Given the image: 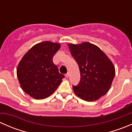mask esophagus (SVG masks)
<instances>
[{
    "mask_svg": "<svg viewBox=\"0 0 132 132\" xmlns=\"http://www.w3.org/2000/svg\"><path fill=\"white\" fill-rule=\"evenodd\" d=\"M70 73H66V75H65V77H66V78H68L69 77H70Z\"/></svg>",
    "mask_w": 132,
    "mask_h": 132,
    "instance_id": "obj_1",
    "label": "esophagus"
}]
</instances>
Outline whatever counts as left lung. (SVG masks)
<instances>
[{
  "label": "left lung",
  "mask_w": 132,
  "mask_h": 132,
  "mask_svg": "<svg viewBox=\"0 0 132 132\" xmlns=\"http://www.w3.org/2000/svg\"><path fill=\"white\" fill-rule=\"evenodd\" d=\"M68 45L80 73L79 84L73 86L75 94L87 102L97 100L110 89L116 73L114 64L106 54L93 44L84 42Z\"/></svg>",
  "instance_id": "left-lung-1"
}]
</instances>
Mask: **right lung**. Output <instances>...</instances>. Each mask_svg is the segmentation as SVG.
I'll return each instance as SVG.
<instances>
[{
	"label": "right lung",
	"mask_w": 132,
	"mask_h": 132,
	"mask_svg": "<svg viewBox=\"0 0 132 132\" xmlns=\"http://www.w3.org/2000/svg\"><path fill=\"white\" fill-rule=\"evenodd\" d=\"M61 45L43 41L33 46L22 59L17 68V77L23 91L36 100L50 96L64 78L53 57Z\"/></svg>",
	"instance_id": "add662e5"
}]
</instances>
